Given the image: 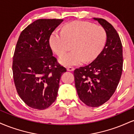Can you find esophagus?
<instances>
[{"mask_svg":"<svg viewBox=\"0 0 134 134\" xmlns=\"http://www.w3.org/2000/svg\"><path fill=\"white\" fill-rule=\"evenodd\" d=\"M74 69H75L72 67H68L67 68V70H68V71H74Z\"/></svg>","mask_w":134,"mask_h":134,"instance_id":"esophagus-1","label":"esophagus"}]
</instances>
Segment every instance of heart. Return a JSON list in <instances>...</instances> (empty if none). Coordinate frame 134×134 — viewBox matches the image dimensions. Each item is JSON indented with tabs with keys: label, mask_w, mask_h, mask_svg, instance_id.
I'll return each mask as SVG.
<instances>
[{
	"label": "heart",
	"mask_w": 134,
	"mask_h": 134,
	"mask_svg": "<svg viewBox=\"0 0 134 134\" xmlns=\"http://www.w3.org/2000/svg\"><path fill=\"white\" fill-rule=\"evenodd\" d=\"M107 40V33L102 26L86 21H76L63 27L62 32L55 30L50 37V45L57 55L67 50L68 43H73L72 52L64 54L59 62L65 66L80 65L85 61L96 59L103 50Z\"/></svg>",
	"instance_id": "b5f03b06"
}]
</instances>
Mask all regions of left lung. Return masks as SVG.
<instances>
[{
  "instance_id": "left-lung-1",
  "label": "left lung",
  "mask_w": 134,
  "mask_h": 134,
  "mask_svg": "<svg viewBox=\"0 0 134 134\" xmlns=\"http://www.w3.org/2000/svg\"><path fill=\"white\" fill-rule=\"evenodd\" d=\"M105 30L107 41L96 59L74 72L75 86L81 101L91 107H98L110 99L120 79L123 68L122 44L110 23L93 18Z\"/></svg>"
}]
</instances>
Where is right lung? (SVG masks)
Instances as JSON below:
<instances>
[{
	"mask_svg": "<svg viewBox=\"0 0 134 134\" xmlns=\"http://www.w3.org/2000/svg\"><path fill=\"white\" fill-rule=\"evenodd\" d=\"M63 19H40L21 32L13 57L17 92L27 106L37 110L50 107L57 96L62 74L67 71L53 56L50 35Z\"/></svg>",
	"mask_w": 134,
	"mask_h": 134,
	"instance_id": "1",
	"label": "right lung"
}]
</instances>
